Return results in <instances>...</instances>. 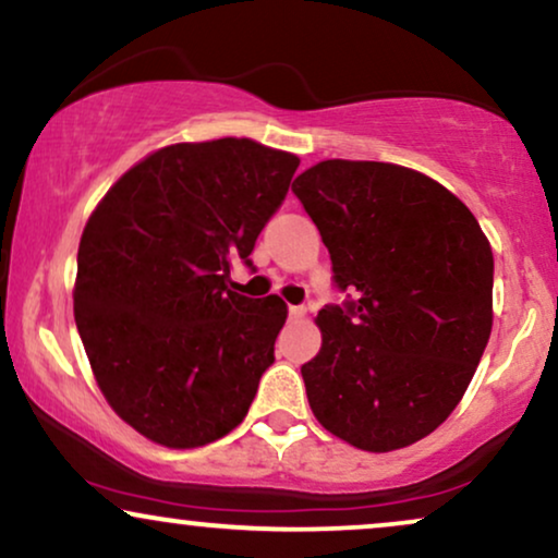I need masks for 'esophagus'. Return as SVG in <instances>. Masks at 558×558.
Wrapping results in <instances>:
<instances>
[{
	"instance_id": "1",
	"label": "esophagus",
	"mask_w": 558,
	"mask_h": 558,
	"mask_svg": "<svg viewBox=\"0 0 558 558\" xmlns=\"http://www.w3.org/2000/svg\"><path fill=\"white\" fill-rule=\"evenodd\" d=\"M288 314H291V319H303L306 316V306H288Z\"/></svg>"
}]
</instances>
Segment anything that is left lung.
<instances>
[{
	"mask_svg": "<svg viewBox=\"0 0 558 558\" xmlns=\"http://www.w3.org/2000/svg\"><path fill=\"white\" fill-rule=\"evenodd\" d=\"M293 193L355 295L316 316L322 350L301 365L314 417L371 453L412 446L448 420L489 342V239L440 182L386 161H319Z\"/></svg>",
	"mask_w": 558,
	"mask_h": 558,
	"instance_id": "8db88e82",
	"label": "left lung"
}]
</instances>
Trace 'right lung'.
<instances>
[{"mask_svg":"<svg viewBox=\"0 0 558 558\" xmlns=\"http://www.w3.org/2000/svg\"><path fill=\"white\" fill-rule=\"evenodd\" d=\"M299 157L252 138L172 144L92 210L74 319L97 386L167 448L208 446L250 412L288 306L229 288L286 201Z\"/></svg>","mask_w":558,"mask_h":558,"instance_id":"1","label":"right lung"}]
</instances>
